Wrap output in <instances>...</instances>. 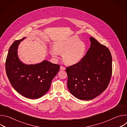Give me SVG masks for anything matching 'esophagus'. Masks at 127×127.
<instances>
[{"instance_id":"obj_1","label":"esophagus","mask_w":127,"mask_h":127,"mask_svg":"<svg viewBox=\"0 0 127 127\" xmlns=\"http://www.w3.org/2000/svg\"><path fill=\"white\" fill-rule=\"evenodd\" d=\"M60 70H65V69H66V68L65 67H64V66H60Z\"/></svg>"}]
</instances>
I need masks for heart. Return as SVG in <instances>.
Returning a JSON list of instances; mask_svg holds the SVG:
<instances>
[{"label":"heart","mask_w":127,"mask_h":127,"mask_svg":"<svg viewBox=\"0 0 127 127\" xmlns=\"http://www.w3.org/2000/svg\"><path fill=\"white\" fill-rule=\"evenodd\" d=\"M85 44L76 36L58 42L51 48L50 52L54 58H58L62 53L63 61L68 64H74L79 62L85 55Z\"/></svg>","instance_id":"obj_1"}]
</instances>
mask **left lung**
<instances>
[{
    "mask_svg": "<svg viewBox=\"0 0 127 127\" xmlns=\"http://www.w3.org/2000/svg\"><path fill=\"white\" fill-rule=\"evenodd\" d=\"M86 54L78 63L66 68L67 86L77 98L92 99L106 89L112 74V57L105 46L93 37Z\"/></svg>",
    "mask_w": 127,
    "mask_h": 127,
    "instance_id": "obj_1",
    "label": "left lung"
}]
</instances>
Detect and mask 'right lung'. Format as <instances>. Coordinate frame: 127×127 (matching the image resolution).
Wrapping results in <instances>:
<instances>
[{
  "instance_id": "1",
  "label": "right lung",
  "mask_w": 127,
  "mask_h": 127,
  "mask_svg": "<svg viewBox=\"0 0 127 127\" xmlns=\"http://www.w3.org/2000/svg\"><path fill=\"white\" fill-rule=\"evenodd\" d=\"M25 38L15 41L9 49L5 62L6 75L16 92L27 98L36 99L47 93L60 65L46 60L34 65L21 62L17 57V50Z\"/></svg>"
}]
</instances>
